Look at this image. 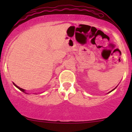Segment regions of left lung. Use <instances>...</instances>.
<instances>
[{"instance_id":"8db88e82","label":"left lung","mask_w":132,"mask_h":132,"mask_svg":"<svg viewBox=\"0 0 132 132\" xmlns=\"http://www.w3.org/2000/svg\"><path fill=\"white\" fill-rule=\"evenodd\" d=\"M116 88H117V87H116ZM115 88H114V89H112V91H110V92H109V93H111V92H112V91H113V90H114V89H115Z\"/></svg>"}]
</instances>
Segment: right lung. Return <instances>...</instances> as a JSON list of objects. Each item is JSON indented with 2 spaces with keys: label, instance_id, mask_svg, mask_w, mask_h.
Here are the masks:
<instances>
[{
  "label": "right lung",
  "instance_id": "add662e5",
  "mask_svg": "<svg viewBox=\"0 0 132 132\" xmlns=\"http://www.w3.org/2000/svg\"><path fill=\"white\" fill-rule=\"evenodd\" d=\"M13 84L14 85V86H16V87H17V88H18V89H20V91H22V92H23V93H26V92H25V90H24V89H22V88H20V87H19V86H17V85H16L15 84H14V83H13Z\"/></svg>",
  "mask_w": 132,
  "mask_h": 132
}]
</instances>
